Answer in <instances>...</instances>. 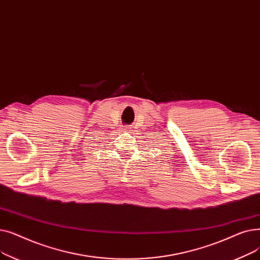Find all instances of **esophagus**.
<instances>
[{
    "label": "esophagus",
    "mask_w": 260,
    "mask_h": 260,
    "mask_svg": "<svg viewBox=\"0 0 260 260\" xmlns=\"http://www.w3.org/2000/svg\"><path fill=\"white\" fill-rule=\"evenodd\" d=\"M131 129V127H126V128H124V131H129Z\"/></svg>",
    "instance_id": "34e87169"
}]
</instances>
